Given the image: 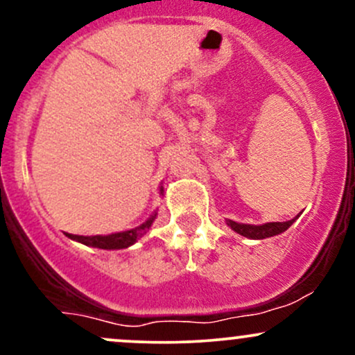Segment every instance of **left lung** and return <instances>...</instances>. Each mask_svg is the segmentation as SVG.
Segmentation results:
<instances>
[{
	"label": "left lung",
	"mask_w": 355,
	"mask_h": 355,
	"mask_svg": "<svg viewBox=\"0 0 355 355\" xmlns=\"http://www.w3.org/2000/svg\"><path fill=\"white\" fill-rule=\"evenodd\" d=\"M295 218L288 220V222L263 223V225H250V223H239V222H234V220H227V225H229L234 232H237V234L243 235V237L262 240V239L274 237V235L282 234V232L287 230L288 227L295 222Z\"/></svg>",
	"instance_id": "obj_1"
}]
</instances>
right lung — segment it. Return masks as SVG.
<instances>
[{
  "mask_svg": "<svg viewBox=\"0 0 355 355\" xmlns=\"http://www.w3.org/2000/svg\"><path fill=\"white\" fill-rule=\"evenodd\" d=\"M160 189V193H162ZM157 217V211L150 217L146 222L141 223L140 227L132 230H126V232H118V234H112V235H92V237H85V235H73V234H67V237H70L71 240H76V242H81L83 245L88 247H95V248H105V250H118V248H126L137 242L141 235L145 234L146 230L152 227L153 220Z\"/></svg>",
  "mask_w": 355,
  "mask_h": 355,
  "instance_id": "right-lung-1",
  "label": "right lung"
}]
</instances>
